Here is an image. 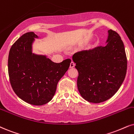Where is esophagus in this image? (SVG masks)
I'll list each match as a JSON object with an SVG mask.
<instances>
[{
    "instance_id": "34e87169",
    "label": "esophagus",
    "mask_w": 134,
    "mask_h": 134,
    "mask_svg": "<svg viewBox=\"0 0 134 134\" xmlns=\"http://www.w3.org/2000/svg\"><path fill=\"white\" fill-rule=\"evenodd\" d=\"M75 63H74V62L73 61H72V62H71L70 64V68H73V67H75Z\"/></svg>"
}]
</instances>
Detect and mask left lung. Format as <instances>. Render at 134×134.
Here are the masks:
<instances>
[{
    "instance_id": "8db88e82",
    "label": "left lung",
    "mask_w": 134,
    "mask_h": 134,
    "mask_svg": "<svg viewBox=\"0 0 134 134\" xmlns=\"http://www.w3.org/2000/svg\"><path fill=\"white\" fill-rule=\"evenodd\" d=\"M108 33L106 46L76 52L72 57L79 72L78 90L90 103L112 97L126 75L127 60L122 41L116 31L109 30Z\"/></svg>"
}]
</instances>
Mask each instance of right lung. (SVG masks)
<instances>
[{
	"label": "right lung",
	"mask_w": 134,
	"mask_h": 134,
	"mask_svg": "<svg viewBox=\"0 0 134 134\" xmlns=\"http://www.w3.org/2000/svg\"><path fill=\"white\" fill-rule=\"evenodd\" d=\"M35 38L38 36L28 32L13 44L8 54V71L15 94L29 104L41 106L53 98L58 82L69 69L71 60L55 63L44 55L32 54Z\"/></svg>",
	"instance_id": "right-lung-1"
}]
</instances>
